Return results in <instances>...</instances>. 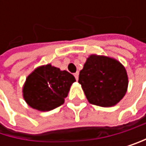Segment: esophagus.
<instances>
[{"mask_svg":"<svg viewBox=\"0 0 146 146\" xmlns=\"http://www.w3.org/2000/svg\"><path fill=\"white\" fill-rule=\"evenodd\" d=\"M74 75L75 79H76V80H78V78H79V72H75V74H74Z\"/></svg>","mask_w":146,"mask_h":146,"instance_id":"obj_1","label":"esophagus"}]
</instances>
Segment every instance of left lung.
<instances>
[{"instance_id":"left-lung-1","label":"left lung","mask_w":146,"mask_h":146,"mask_svg":"<svg viewBox=\"0 0 146 146\" xmlns=\"http://www.w3.org/2000/svg\"><path fill=\"white\" fill-rule=\"evenodd\" d=\"M79 83L90 103L110 107L124 96L128 76L125 68L117 60L91 55L80 72Z\"/></svg>"}]
</instances>
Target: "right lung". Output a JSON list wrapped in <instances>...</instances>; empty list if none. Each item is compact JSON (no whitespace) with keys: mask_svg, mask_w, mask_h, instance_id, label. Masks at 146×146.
<instances>
[{"mask_svg":"<svg viewBox=\"0 0 146 146\" xmlns=\"http://www.w3.org/2000/svg\"><path fill=\"white\" fill-rule=\"evenodd\" d=\"M74 81V75L66 71L51 65L40 66L26 79L23 91L24 100L37 110H52L64 103Z\"/></svg>","mask_w":146,"mask_h":146,"instance_id":"add662e5","label":"right lung"}]
</instances>
